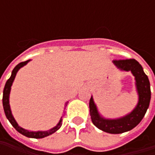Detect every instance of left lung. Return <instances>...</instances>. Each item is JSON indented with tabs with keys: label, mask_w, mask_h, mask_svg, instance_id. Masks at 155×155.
Instances as JSON below:
<instances>
[{
	"label": "left lung",
	"mask_w": 155,
	"mask_h": 155,
	"mask_svg": "<svg viewBox=\"0 0 155 155\" xmlns=\"http://www.w3.org/2000/svg\"><path fill=\"white\" fill-rule=\"evenodd\" d=\"M113 62L119 69L126 71H130L134 76L139 95L138 104L134 110L126 116L116 120H109L100 116L91 97L90 100V113L93 124L97 128L110 134H122L136 127L145 116L151 99L150 83L147 76L143 71L142 66L134 58L115 59Z\"/></svg>",
	"instance_id": "obj_1"
}]
</instances>
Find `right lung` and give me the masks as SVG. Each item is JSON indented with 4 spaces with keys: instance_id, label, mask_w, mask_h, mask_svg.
Wrapping results in <instances>:
<instances>
[{
    "instance_id": "right-lung-1",
    "label": "right lung",
    "mask_w": 155,
    "mask_h": 155,
    "mask_svg": "<svg viewBox=\"0 0 155 155\" xmlns=\"http://www.w3.org/2000/svg\"><path fill=\"white\" fill-rule=\"evenodd\" d=\"M29 62V60H27V61H24V62H21L20 64H18L15 67V69L13 70L12 71V75L11 77L9 78L8 81L6 82V84H5V87H4V90H3V97H2V104H3V109H4V112H5V115L7 116V118L8 119V121L10 122V123L12 124V126L19 132L21 133V134L27 136V137H29V138H35V139H40V138H44V137H46L50 134L55 133L57 130H58L60 127L62 126V118L60 119L59 122L58 123L56 127H54L53 128H51L48 131H38V132H33V131H28V130H26L24 128H21L18 123L16 122V121L15 120L14 116L11 113V110H10V106H9V93H10V90H11V86H12V84L14 82V79H15V76H16V73L17 71L20 70V69L24 66L25 64H27V63Z\"/></svg>"
}]
</instances>
